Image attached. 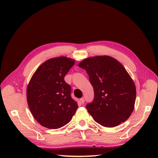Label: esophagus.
I'll return each mask as SVG.
<instances>
[{
    "instance_id": "34e87169",
    "label": "esophagus",
    "mask_w": 158,
    "mask_h": 158,
    "mask_svg": "<svg viewBox=\"0 0 158 158\" xmlns=\"http://www.w3.org/2000/svg\"><path fill=\"white\" fill-rule=\"evenodd\" d=\"M80 102H81V104H83V103H84V102H85V100H84V98H81V99H80Z\"/></svg>"
}]
</instances>
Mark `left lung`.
<instances>
[{
  "label": "left lung",
  "mask_w": 158,
  "mask_h": 158,
  "mask_svg": "<svg viewBox=\"0 0 158 158\" xmlns=\"http://www.w3.org/2000/svg\"><path fill=\"white\" fill-rule=\"evenodd\" d=\"M78 66L86 70L94 91L86 109L95 122L108 127L126 122L135 108L136 92L123 66L108 56L86 58Z\"/></svg>",
  "instance_id": "obj_1"
}]
</instances>
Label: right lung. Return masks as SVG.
Returning a JSON list of instances; mask_svg holds the SVG:
<instances>
[{
  "label": "right lung",
  "instance_id": "right-lung-1",
  "mask_svg": "<svg viewBox=\"0 0 158 158\" xmlns=\"http://www.w3.org/2000/svg\"><path fill=\"white\" fill-rule=\"evenodd\" d=\"M75 60L58 57L47 60L30 81L26 97L29 109L41 126L58 129L70 122L78 105L70 96L71 88L64 77Z\"/></svg>",
  "mask_w": 158,
  "mask_h": 158
}]
</instances>
